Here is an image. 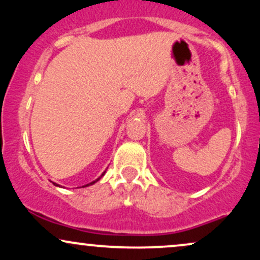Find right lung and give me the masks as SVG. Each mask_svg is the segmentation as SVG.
<instances>
[{
	"label": "right lung",
	"mask_w": 260,
	"mask_h": 260,
	"mask_svg": "<svg viewBox=\"0 0 260 260\" xmlns=\"http://www.w3.org/2000/svg\"><path fill=\"white\" fill-rule=\"evenodd\" d=\"M104 174H105V172H104ZM104 174H103V175H101V176H104ZM101 176H100V177H99V178H98V180L92 181V182H91V183H89V184H85V186H83V187H86V186H90V184H94V183H95V182H98V181H99V180H100V178H101ZM53 184H55V186H58V184H56V183H53Z\"/></svg>",
	"instance_id": "1"
}]
</instances>
